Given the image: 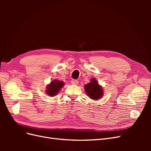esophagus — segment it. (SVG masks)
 Wrapping results in <instances>:
<instances>
[{"mask_svg": "<svg viewBox=\"0 0 151 151\" xmlns=\"http://www.w3.org/2000/svg\"><path fill=\"white\" fill-rule=\"evenodd\" d=\"M71 84L77 85V84H78V81H77V80H76V79H72L71 81Z\"/></svg>", "mask_w": 151, "mask_h": 151, "instance_id": "obj_1", "label": "esophagus"}]
</instances>
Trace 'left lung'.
I'll use <instances>...</instances> for the list:
<instances>
[{
  "instance_id": "left-lung-1",
  "label": "left lung",
  "mask_w": 151,
  "mask_h": 151,
  "mask_svg": "<svg viewBox=\"0 0 151 151\" xmlns=\"http://www.w3.org/2000/svg\"><path fill=\"white\" fill-rule=\"evenodd\" d=\"M85 91L88 96L93 99H98L103 96V89L99 86L97 81L95 79H91V83L84 86Z\"/></svg>"
}]
</instances>
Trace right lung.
Segmentation results:
<instances>
[{
  "label": "right lung",
  "instance_id": "add662e5",
  "mask_svg": "<svg viewBox=\"0 0 151 151\" xmlns=\"http://www.w3.org/2000/svg\"><path fill=\"white\" fill-rule=\"evenodd\" d=\"M63 85H64V83L61 81L55 80L52 81L50 84L48 85L47 88V89L46 92L47 94L50 96H53L58 93V91H60Z\"/></svg>",
  "mask_w": 151,
  "mask_h": 151
}]
</instances>
